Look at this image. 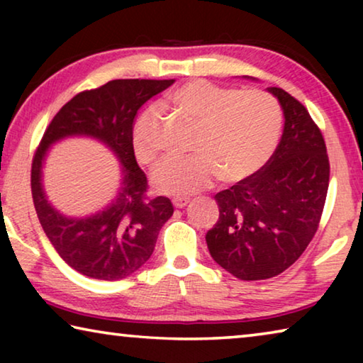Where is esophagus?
<instances>
[{
	"instance_id": "1",
	"label": "esophagus",
	"mask_w": 363,
	"mask_h": 363,
	"mask_svg": "<svg viewBox=\"0 0 363 363\" xmlns=\"http://www.w3.org/2000/svg\"><path fill=\"white\" fill-rule=\"evenodd\" d=\"M189 201H190V199H187V196H174L173 205H174V208H184V206H187Z\"/></svg>"
}]
</instances>
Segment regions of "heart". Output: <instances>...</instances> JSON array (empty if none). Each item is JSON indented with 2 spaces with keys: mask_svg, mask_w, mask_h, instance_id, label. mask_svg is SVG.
<instances>
[{
  "mask_svg": "<svg viewBox=\"0 0 363 363\" xmlns=\"http://www.w3.org/2000/svg\"><path fill=\"white\" fill-rule=\"evenodd\" d=\"M167 106L196 123L194 153L169 157L152 176L160 194L189 195L223 182H240L257 173L277 149L281 108L266 91H240L194 79L171 91ZM158 112L147 108L134 125L133 147L143 164L158 158Z\"/></svg>",
  "mask_w": 363,
  "mask_h": 363,
  "instance_id": "heart-1",
  "label": "heart"
}]
</instances>
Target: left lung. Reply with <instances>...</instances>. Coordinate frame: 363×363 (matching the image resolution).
I'll return each mask as SVG.
<instances>
[{
	"label": "left lung",
	"mask_w": 363,
	"mask_h": 363,
	"mask_svg": "<svg viewBox=\"0 0 363 363\" xmlns=\"http://www.w3.org/2000/svg\"><path fill=\"white\" fill-rule=\"evenodd\" d=\"M285 116L284 134L269 162L214 195L219 219L206 233L210 255L240 280H266L294 264L320 223L330 163L307 108L281 88H267Z\"/></svg>",
	"instance_id": "1"
}]
</instances>
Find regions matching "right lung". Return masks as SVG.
<instances>
[{
  "mask_svg": "<svg viewBox=\"0 0 363 363\" xmlns=\"http://www.w3.org/2000/svg\"><path fill=\"white\" fill-rule=\"evenodd\" d=\"M174 79H112L83 91L59 110L46 128L32 163V196L40 224L59 256L77 272L97 280H120L149 261L158 232L173 216L167 196L147 199V177L134 157L138 110ZM72 135L97 138L122 164L116 199L96 215L69 218L48 203L40 184L47 149Z\"/></svg>",
  "mask_w": 363,
  "mask_h": 363,
  "instance_id": "add662e5",
  "label": "right lung"
}]
</instances>
